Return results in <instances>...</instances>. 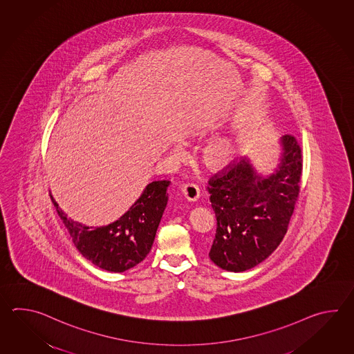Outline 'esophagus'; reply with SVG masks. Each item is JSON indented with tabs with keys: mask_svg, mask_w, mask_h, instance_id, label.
Instances as JSON below:
<instances>
[{
	"mask_svg": "<svg viewBox=\"0 0 354 354\" xmlns=\"http://www.w3.org/2000/svg\"><path fill=\"white\" fill-rule=\"evenodd\" d=\"M182 194L189 203H195L200 198V189L194 183H188L182 188Z\"/></svg>",
	"mask_w": 354,
	"mask_h": 354,
	"instance_id": "obj_1",
	"label": "esophagus"
}]
</instances>
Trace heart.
I'll return each mask as SVG.
<instances>
[{
  "label": "heart",
  "instance_id": "heart-1",
  "mask_svg": "<svg viewBox=\"0 0 354 354\" xmlns=\"http://www.w3.org/2000/svg\"><path fill=\"white\" fill-rule=\"evenodd\" d=\"M182 147L174 144L171 151L174 156L182 154ZM238 154V139L234 134L225 133L209 140L203 149V162L212 171H221L233 163Z\"/></svg>",
  "mask_w": 354,
  "mask_h": 354
}]
</instances>
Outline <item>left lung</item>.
Returning a JSON list of instances; mask_svg holds the SVG:
<instances>
[{
    "label": "left lung",
    "instance_id": "left-lung-1",
    "mask_svg": "<svg viewBox=\"0 0 354 354\" xmlns=\"http://www.w3.org/2000/svg\"><path fill=\"white\" fill-rule=\"evenodd\" d=\"M273 172L257 171L244 157L209 180L216 234L209 257L221 270L244 272L267 259L287 233L299 196L301 148L292 136L279 139Z\"/></svg>",
    "mask_w": 354,
    "mask_h": 354
}]
</instances>
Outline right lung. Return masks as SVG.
Here are the masks:
<instances>
[{
    "label": "right lung",
    "instance_id": "right-lung-1",
    "mask_svg": "<svg viewBox=\"0 0 354 354\" xmlns=\"http://www.w3.org/2000/svg\"><path fill=\"white\" fill-rule=\"evenodd\" d=\"M169 180H154L124 215L104 226H87L68 218L50 194L52 203L67 227L77 250L105 271H128L151 252L168 201Z\"/></svg>",
    "mask_w": 354,
    "mask_h": 354
}]
</instances>
